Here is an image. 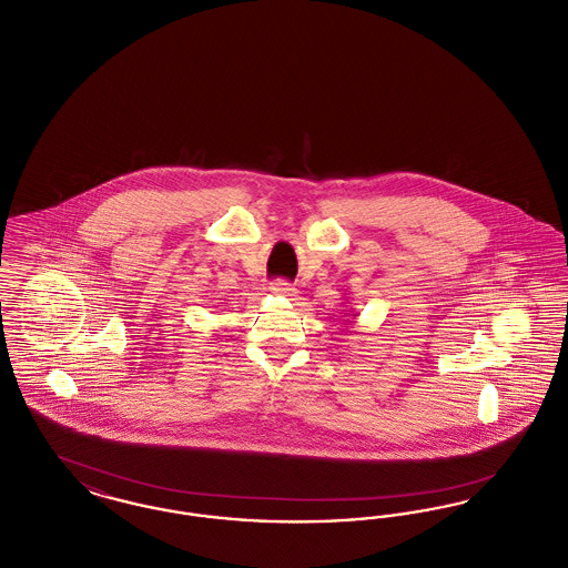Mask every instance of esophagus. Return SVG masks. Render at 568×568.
<instances>
[{
  "mask_svg": "<svg viewBox=\"0 0 568 568\" xmlns=\"http://www.w3.org/2000/svg\"><path fill=\"white\" fill-rule=\"evenodd\" d=\"M271 292L274 294V296H296V290H294L290 283H285V281H276V283H272Z\"/></svg>",
  "mask_w": 568,
  "mask_h": 568,
  "instance_id": "esophagus-1",
  "label": "esophagus"
}]
</instances>
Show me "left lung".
<instances>
[{
	"instance_id": "left-lung-1",
	"label": "left lung",
	"mask_w": 568,
	"mask_h": 568,
	"mask_svg": "<svg viewBox=\"0 0 568 568\" xmlns=\"http://www.w3.org/2000/svg\"><path fill=\"white\" fill-rule=\"evenodd\" d=\"M353 317H355V315H353Z\"/></svg>"
}]
</instances>
